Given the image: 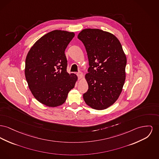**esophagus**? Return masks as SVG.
<instances>
[{
	"instance_id": "esophagus-1",
	"label": "esophagus",
	"mask_w": 159,
	"mask_h": 159,
	"mask_svg": "<svg viewBox=\"0 0 159 159\" xmlns=\"http://www.w3.org/2000/svg\"><path fill=\"white\" fill-rule=\"evenodd\" d=\"M77 75L79 79H80L82 77V72H79L77 73Z\"/></svg>"
}]
</instances>
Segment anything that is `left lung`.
<instances>
[{
  "instance_id": "left-lung-1",
  "label": "left lung",
  "mask_w": 159,
  "mask_h": 159,
  "mask_svg": "<svg viewBox=\"0 0 159 159\" xmlns=\"http://www.w3.org/2000/svg\"><path fill=\"white\" fill-rule=\"evenodd\" d=\"M77 38L84 44L89 66L85 75L88 89L83 95L84 102L94 109H105L117 100L121 93L126 56L118 39L108 32L85 29Z\"/></svg>"
}]
</instances>
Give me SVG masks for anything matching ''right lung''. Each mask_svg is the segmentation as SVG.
<instances>
[{
  "instance_id": "right-lung-1",
  "label": "right lung",
  "mask_w": 159,
  "mask_h": 159,
  "mask_svg": "<svg viewBox=\"0 0 159 159\" xmlns=\"http://www.w3.org/2000/svg\"><path fill=\"white\" fill-rule=\"evenodd\" d=\"M74 32L55 30L47 33L30 48L26 58L25 73L34 97L48 107L66 102L77 80L66 71L65 50L75 37Z\"/></svg>"
}]
</instances>
